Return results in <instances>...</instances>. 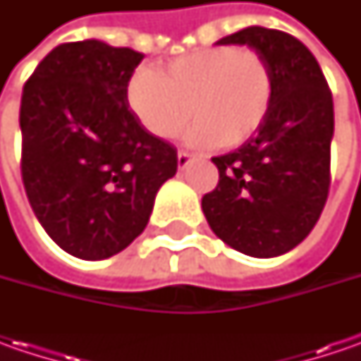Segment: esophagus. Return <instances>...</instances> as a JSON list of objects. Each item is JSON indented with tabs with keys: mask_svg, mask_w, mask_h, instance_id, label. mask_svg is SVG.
Instances as JSON below:
<instances>
[{
	"mask_svg": "<svg viewBox=\"0 0 361 361\" xmlns=\"http://www.w3.org/2000/svg\"><path fill=\"white\" fill-rule=\"evenodd\" d=\"M176 160H178V169H187L188 162H190V154H188V152H185V150H178Z\"/></svg>",
	"mask_w": 361,
	"mask_h": 361,
	"instance_id": "34e87169",
	"label": "esophagus"
}]
</instances>
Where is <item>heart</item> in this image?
Wrapping results in <instances>:
<instances>
[{"instance_id":"obj_1","label":"heart","mask_w":361,"mask_h":361,"mask_svg":"<svg viewBox=\"0 0 361 361\" xmlns=\"http://www.w3.org/2000/svg\"><path fill=\"white\" fill-rule=\"evenodd\" d=\"M126 102L150 134L178 136L188 118L192 146L235 148L265 122L273 104V72L253 48L213 46L136 70L126 82Z\"/></svg>"}]
</instances>
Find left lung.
Listing matches in <instances>:
<instances>
[{
    "mask_svg": "<svg viewBox=\"0 0 361 361\" xmlns=\"http://www.w3.org/2000/svg\"><path fill=\"white\" fill-rule=\"evenodd\" d=\"M216 44L257 49L273 72V104L237 150L215 157L219 185L202 213L221 241L251 257L291 251L315 227L329 192L334 100L298 37L251 25Z\"/></svg>",
    "mask_w": 361,
    "mask_h": 361,
    "instance_id": "obj_1",
    "label": "left lung"
}]
</instances>
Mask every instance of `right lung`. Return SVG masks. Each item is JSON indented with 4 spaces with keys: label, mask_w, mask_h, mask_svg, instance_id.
<instances>
[{
    "label": "right lung",
    "mask_w": 361,
    "mask_h": 361,
    "mask_svg": "<svg viewBox=\"0 0 361 361\" xmlns=\"http://www.w3.org/2000/svg\"><path fill=\"white\" fill-rule=\"evenodd\" d=\"M142 54L100 39L60 44L21 94V178L37 221L78 259L126 249L176 173V148L126 102Z\"/></svg>",
    "instance_id": "right-lung-1"
}]
</instances>
